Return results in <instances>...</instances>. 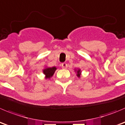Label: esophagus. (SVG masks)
I'll list each match as a JSON object with an SVG mask.
<instances>
[{"mask_svg": "<svg viewBox=\"0 0 125 125\" xmlns=\"http://www.w3.org/2000/svg\"><path fill=\"white\" fill-rule=\"evenodd\" d=\"M61 66H62V68H63V69H66V68H67V64L66 63H62V65H61Z\"/></svg>", "mask_w": 125, "mask_h": 125, "instance_id": "1", "label": "esophagus"}]
</instances>
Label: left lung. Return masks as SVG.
<instances>
[{
  "label": "left lung",
  "instance_id": "8db88e82",
  "mask_svg": "<svg viewBox=\"0 0 125 125\" xmlns=\"http://www.w3.org/2000/svg\"><path fill=\"white\" fill-rule=\"evenodd\" d=\"M77 76H78V77H80V70H79L78 71H77Z\"/></svg>",
  "mask_w": 125,
  "mask_h": 125
}]
</instances>
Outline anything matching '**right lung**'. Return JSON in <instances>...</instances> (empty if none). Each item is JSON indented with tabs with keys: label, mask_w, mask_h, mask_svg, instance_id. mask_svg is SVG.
Masks as SVG:
<instances>
[{
	"label": "right lung",
	"mask_w": 125,
	"mask_h": 125,
	"mask_svg": "<svg viewBox=\"0 0 125 125\" xmlns=\"http://www.w3.org/2000/svg\"><path fill=\"white\" fill-rule=\"evenodd\" d=\"M56 69L57 68L55 67L47 68L44 69L43 70V73L46 75V78H50L51 77H52Z\"/></svg>",
	"instance_id": "add662e5"
}]
</instances>
